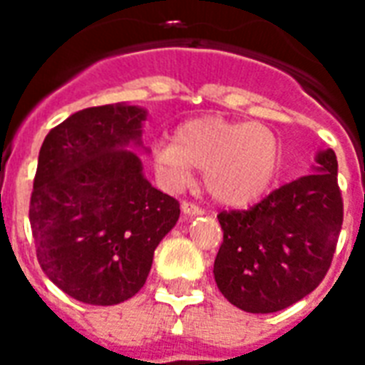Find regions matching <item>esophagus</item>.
<instances>
[{"label":"esophagus","mask_w":365,"mask_h":365,"mask_svg":"<svg viewBox=\"0 0 365 365\" xmlns=\"http://www.w3.org/2000/svg\"><path fill=\"white\" fill-rule=\"evenodd\" d=\"M180 210H182L185 215H202V213H204V210H202L200 205L192 204V202H182Z\"/></svg>","instance_id":"esophagus-1"}]
</instances>
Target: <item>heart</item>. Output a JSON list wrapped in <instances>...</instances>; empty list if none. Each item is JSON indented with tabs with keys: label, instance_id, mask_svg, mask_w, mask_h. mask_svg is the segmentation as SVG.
Segmentation results:
<instances>
[{
	"label": "heart",
	"instance_id": "b5f03b06",
	"mask_svg": "<svg viewBox=\"0 0 365 365\" xmlns=\"http://www.w3.org/2000/svg\"><path fill=\"white\" fill-rule=\"evenodd\" d=\"M152 161L167 188H185L196 167L213 200L238 207L267 192L281 165V142L262 123L204 115L182 123L175 142H155Z\"/></svg>",
	"mask_w": 365,
	"mask_h": 365
}]
</instances>
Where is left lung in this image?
Segmentation results:
<instances>
[{"label":"left lung","mask_w":365,"mask_h":365,"mask_svg":"<svg viewBox=\"0 0 365 365\" xmlns=\"http://www.w3.org/2000/svg\"><path fill=\"white\" fill-rule=\"evenodd\" d=\"M312 175L279 186L250 210L217 215L223 242L213 277L232 306L273 314L292 306L327 275L342 225L333 150L317 153Z\"/></svg>","instance_id":"1"}]
</instances>
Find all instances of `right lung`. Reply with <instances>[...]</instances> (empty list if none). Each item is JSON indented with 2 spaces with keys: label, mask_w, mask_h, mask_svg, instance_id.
Instances as JSON below:
<instances>
[{
  "label": "right lung",
  "mask_w": 365,
  "mask_h": 365,
  "mask_svg": "<svg viewBox=\"0 0 365 365\" xmlns=\"http://www.w3.org/2000/svg\"><path fill=\"white\" fill-rule=\"evenodd\" d=\"M142 120L138 106L82 109L40 148L29 210L38 264L78 302L133 298L179 221V202L153 188L140 158L125 148L142 146Z\"/></svg>",
  "instance_id": "right-lung-1"
}]
</instances>
